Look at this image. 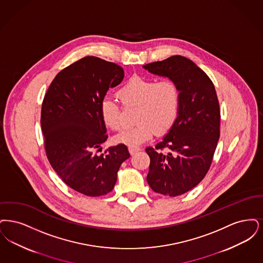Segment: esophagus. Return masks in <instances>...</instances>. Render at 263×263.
<instances>
[{"mask_svg":"<svg viewBox=\"0 0 263 263\" xmlns=\"http://www.w3.org/2000/svg\"><path fill=\"white\" fill-rule=\"evenodd\" d=\"M138 150H139V148L136 147V146H129V147H128V151H129V153H130L132 155L136 154Z\"/></svg>","mask_w":263,"mask_h":263,"instance_id":"esophagus-1","label":"esophagus"}]
</instances>
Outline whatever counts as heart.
Listing matches in <instances>:
<instances>
[{
    "instance_id": "b5f03b06",
    "label": "heart",
    "mask_w": 263,
    "mask_h": 263,
    "mask_svg": "<svg viewBox=\"0 0 263 263\" xmlns=\"http://www.w3.org/2000/svg\"><path fill=\"white\" fill-rule=\"evenodd\" d=\"M118 96L125 106L137 107L135 121L137 123L114 137L118 143L137 147L149 140L154 133H167L179 114L181 91L174 80L156 81L134 76L119 89ZM100 115L108 127L118 130L123 126L120 106L114 99L103 98Z\"/></svg>"
}]
</instances>
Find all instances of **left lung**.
Instances as JSON below:
<instances>
[{
  "instance_id": "left-lung-1",
  "label": "left lung",
  "mask_w": 263,
  "mask_h": 263,
  "mask_svg": "<svg viewBox=\"0 0 263 263\" xmlns=\"http://www.w3.org/2000/svg\"><path fill=\"white\" fill-rule=\"evenodd\" d=\"M143 69L174 80L181 91L176 122L155 148L145 149L150 187L164 195H181L200 183L210 168L220 137L217 94L205 72L185 57L173 56Z\"/></svg>"
}]
</instances>
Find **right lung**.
Masks as SVG:
<instances>
[{"mask_svg": "<svg viewBox=\"0 0 263 263\" xmlns=\"http://www.w3.org/2000/svg\"><path fill=\"white\" fill-rule=\"evenodd\" d=\"M124 76L114 63L82 58L58 73L44 97L41 127L48 160L63 182L80 194L110 193L120 166L130 156L122 143L97 154L108 137L100 102Z\"/></svg>", "mask_w": 263, "mask_h": 263, "instance_id": "1", "label": "right lung"}]
</instances>
